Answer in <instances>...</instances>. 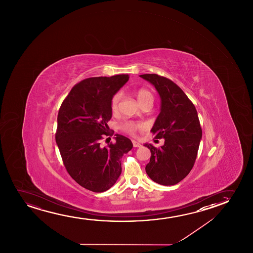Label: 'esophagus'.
<instances>
[{
    "label": "esophagus",
    "instance_id": "obj_1",
    "mask_svg": "<svg viewBox=\"0 0 253 253\" xmlns=\"http://www.w3.org/2000/svg\"><path fill=\"white\" fill-rule=\"evenodd\" d=\"M132 144H133V146H134V147H135V148H139V147H141V144H140V143H139L138 142H136V141H134V140H133V141H132Z\"/></svg>",
    "mask_w": 253,
    "mask_h": 253
}]
</instances>
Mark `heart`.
<instances>
[{
	"label": "heart",
	"mask_w": 253,
	"mask_h": 253,
	"mask_svg": "<svg viewBox=\"0 0 253 253\" xmlns=\"http://www.w3.org/2000/svg\"><path fill=\"white\" fill-rule=\"evenodd\" d=\"M135 96H136V98H137V100H138L140 104L144 103L145 101L153 100L152 93H151L149 90L143 89V88L136 90ZM121 93L118 92V93L115 94L114 96L111 98V107L112 111H118L119 103H120V100H121ZM140 127H141L140 125L135 124L134 122L131 121L125 122L124 124H122L121 125L122 129H123L124 131L127 132L128 134H130V135H134L135 132H136V130H137L138 128H140Z\"/></svg>",
	"instance_id": "b5f03b06"
}]
</instances>
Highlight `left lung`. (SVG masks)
Listing matches in <instances>:
<instances>
[{
  "instance_id": "1",
  "label": "left lung",
  "mask_w": 253,
  "mask_h": 253,
  "mask_svg": "<svg viewBox=\"0 0 253 253\" xmlns=\"http://www.w3.org/2000/svg\"><path fill=\"white\" fill-rule=\"evenodd\" d=\"M156 87L161 97V112L151 132L164 144L156 148L145 143L151 156L146 173L163 186L180 182L189 173L197 157L202 129L194 104L172 80L157 74H142Z\"/></svg>"
}]
</instances>
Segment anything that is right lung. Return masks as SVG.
Masks as SVG:
<instances>
[{"mask_svg": "<svg viewBox=\"0 0 253 253\" xmlns=\"http://www.w3.org/2000/svg\"><path fill=\"white\" fill-rule=\"evenodd\" d=\"M128 74L94 77L77 84L63 101L58 114L56 142L63 163L73 180L95 193L110 189L122 172L121 158L133 148L131 141L116 135V142L101 148L111 135V101L128 80Z\"/></svg>", "mask_w": 253, "mask_h": 253, "instance_id": "right-lung-1", "label": "right lung"}]
</instances>
